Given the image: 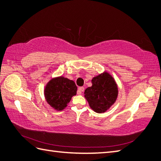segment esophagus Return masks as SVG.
<instances>
[{"mask_svg": "<svg viewBox=\"0 0 161 161\" xmlns=\"http://www.w3.org/2000/svg\"><path fill=\"white\" fill-rule=\"evenodd\" d=\"M84 87H79L78 88V90H77V94L78 95H81L82 92H84Z\"/></svg>", "mask_w": 161, "mask_h": 161, "instance_id": "obj_1", "label": "esophagus"}]
</instances>
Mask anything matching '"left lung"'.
I'll return each mask as SVG.
<instances>
[{"instance_id":"obj_1","label":"left lung","mask_w":161,"mask_h":161,"mask_svg":"<svg viewBox=\"0 0 161 161\" xmlns=\"http://www.w3.org/2000/svg\"><path fill=\"white\" fill-rule=\"evenodd\" d=\"M91 81L92 86L84 91L85 98L96 113H105L117 98V85L113 77L106 72L93 77Z\"/></svg>"}]
</instances>
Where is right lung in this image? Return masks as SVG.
Listing matches in <instances>:
<instances>
[{
	"instance_id": "right-lung-1",
	"label": "right lung",
	"mask_w": 161,
	"mask_h": 161,
	"mask_svg": "<svg viewBox=\"0 0 161 161\" xmlns=\"http://www.w3.org/2000/svg\"><path fill=\"white\" fill-rule=\"evenodd\" d=\"M75 83L63 77H59L48 82L44 95L47 103L57 110H62L77 93Z\"/></svg>"
}]
</instances>
